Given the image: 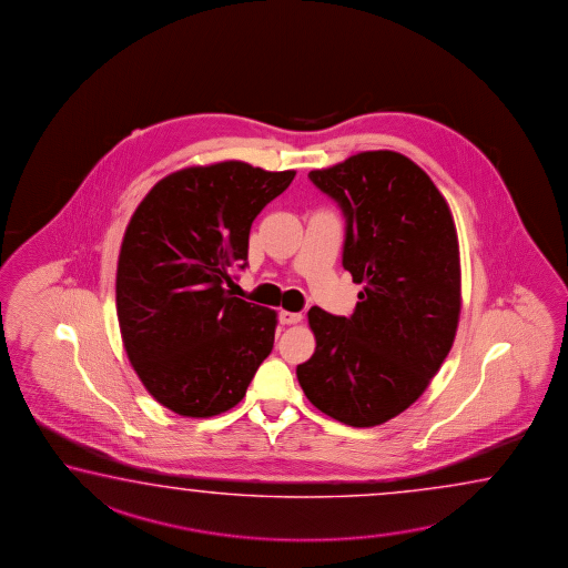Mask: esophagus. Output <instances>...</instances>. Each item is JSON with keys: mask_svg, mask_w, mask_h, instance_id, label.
I'll use <instances>...</instances> for the list:
<instances>
[{"mask_svg": "<svg viewBox=\"0 0 568 568\" xmlns=\"http://www.w3.org/2000/svg\"><path fill=\"white\" fill-rule=\"evenodd\" d=\"M303 315L302 313H295V312H283L278 313V322L283 325H291V324H300L302 322Z\"/></svg>", "mask_w": 568, "mask_h": 568, "instance_id": "obj_1", "label": "esophagus"}]
</instances>
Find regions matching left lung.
Returning a JSON list of instances; mask_svg holds the SVG:
<instances>
[{
	"instance_id": "obj_1",
	"label": "left lung",
	"mask_w": 568,
	"mask_h": 568,
	"mask_svg": "<svg viewBox=\"0 0 568 568\" xmlns=\"http://www.w3.org/2000/svg\"><path fill=\"white\" fill-rule=\"evenodd\" d=\"M310 180L346 216L342 265L362 283L356 310L312 307V358L297 381L315 408L349 427H376L427 390L455 339L462 265L452 210L403 153L362 151Z\"/></svg>"
}]
</instances>
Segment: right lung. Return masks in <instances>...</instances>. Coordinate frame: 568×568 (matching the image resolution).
Here are the masks:
<instances>
[{
  "label": "right lung",
  "mask_w": 568,
  "mask_h": 568,
  "mask_svg": "<svg viewBox=\"0 0 568 568\" xmlns=\"http://www.w3.org/2000/svg\"><path fill=\"white\" fill-rule=\"evenodd\" d=\"M293 170L244 162L165 175L133 212L116 263V317L133 371L182 417L221 415L243 400L271 354L277 313L234 297L248 232Z\"/></svg>",
  "instance_id": "add662e5"
}]
</instances>
